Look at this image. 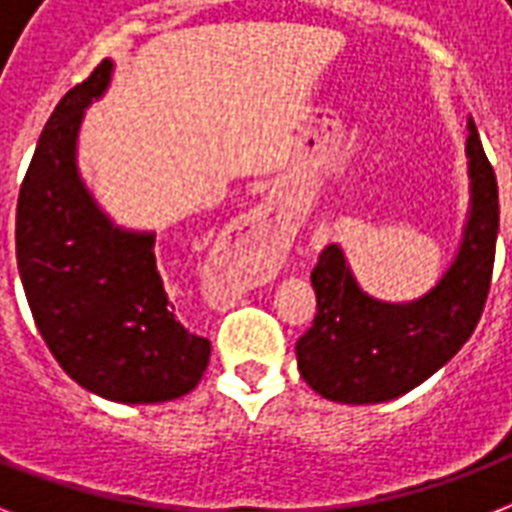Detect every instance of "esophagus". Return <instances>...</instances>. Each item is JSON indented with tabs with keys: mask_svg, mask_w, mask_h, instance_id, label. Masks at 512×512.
Instances as JSON below:
<instances>
[{
	"mask_svg": "<svg viewBox=\"0 0 512 512\" xmlns=\"http://www.w3.org/2000/svg\"><path fill=\"white\" fill-rule=\"evenodd\" d=\"M281 244L284 225L273 217L271 207L263 204L225 233L217 247L215 263L228 273L233 297L247 295L271 279L281 255Z\"/></svg>",
	"mask_w": 512,
	"mask_h": 512,
	"instance_id": "obj_1",
	"label": "esophagus"
}]
</instances>
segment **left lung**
Instances as JSON below:
<instances>
[{
	"mask_svg": "<svg viewBox=\"0 0 512 512\" xmlns=\"http://www.w3.org/2000/svg\"><path fill=\"white\" fill-rule=\"evenodd\" d=\"M468 212L452 263L428 292L390 303L353 276L340 244L324 247L311 284L313 327L297 340V369L337 404H385L414 390L457 356L484 311L500 231L497 177L468 122Z\"/></svg>",
	"mask_w": 512,
	"mask_h": 512,
	"instance_id": "8db88e82",
	"label": "left lung"
}]
</instances>
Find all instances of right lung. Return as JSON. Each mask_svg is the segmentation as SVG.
Segmentation results:
<instances>
[{"instance_id":"add662e5","label":"right lung","mask_w":512,"mask_h":512,"mask_svg":"<svg viewBox=\"0 0 512 512\" xmlns=\"http://www.w3.org/2000/svg\"><path fill=\"white\" fill-rule=\"evenodd\" d=\"M111 76L103 60L44 124L20 185L15 252L36 329L68 377L116 404H162L199 385L212 345L177 321L156 231L116 223L79 170L84 114Z\"/></svg>"}]
</instances>
